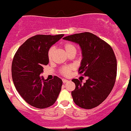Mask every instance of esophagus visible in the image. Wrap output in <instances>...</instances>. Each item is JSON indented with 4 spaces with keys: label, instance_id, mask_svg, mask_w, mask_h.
<instances>
[{
    "label": "esophagus",
    "instance_id": "34e87169",
    "mask_svg": "<svg viewBox=\"0 0 131 131\" xmlns=\"http://www.w3.org/2000/svg\"><path fill=\"white\" fill-rule=\"evenodd\" d=\"M68 80H66V79H63V83H67L68 82Z\"/></svg>",
    "mask_w": 131,
    "mask_h": 131
}]
</instances>
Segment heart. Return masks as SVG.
Returning <instances> with one entry per match:
<instances>
[{
	"label": "heart",
	"mask_w": 131,
	"mask_h": 131,
	"mask_svg": "<svg viewBox=\"0 0 131 131\" xmlns=\"http://www.w3.org/2000/svg\"><path fill=\"white\" fill-rule=\"evenodd\" d=\"M63 47H64V50L66 51L68 55L71 54H75L77 52V47L75 45L72 43H66L63 45ZM55 51V47H51V48L49 49L48 53H47V56H48L49 60L51 61L52 59V56H53L54 52ZM73 69V67L72 66H66V67H63V68H61V73L63 75L66 77H68L70 75L71 72L72 70Z\"/></svg>",
	"instance_id": "obj_1"
}]
</instances>
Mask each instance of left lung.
Instances as JSON below:
<instances>
[{
    "label": "left lung",
    "mask_w": 131,
    "mask_h": 131,
    "mask_svg": "<svg viewBox=\"0 0 131 131\" xmlns=\"http://www.w3.org/2000/svg\"><path fill=\"white\" fill-rule=\"evenodd\" d=\"M64 40L78 43L82 50V59L79 73L88 77L82 84L78 79L72 91L74 103L84 109H92L103 102L112 91L117 77V59L108 43L89 32L68 35Z\"/></svg>",
    "instance_id": "1"
}]
</instances>
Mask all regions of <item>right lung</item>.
Segmentation results:
<instances>
[{"label": "right lung", "instance_id": "1", "mask_svg": "<svg viewBox=\"0 0 131 131\" xmlns=\"http://www.w3.org/2000/svg\"><path fill=\"white\" fill-rule=\"evenodd\" d=\"M64 36L37 35L27 39L16 52L12 63V77L18 93L26 103L43 109L52 106L57 100L63 82L54 76L45 80L40 75L49 63L50 47Z\"/></svg>", "mask_w": 131, "mask_h": 131}]
</instances>
